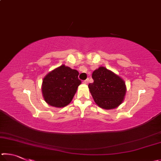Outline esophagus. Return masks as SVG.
<instances>
[{"mask_svg": "<svg viewBox=\"0 0 161 161\" xmlns=\"http://www.w3.org/2000/svg\"><path fill=\"white\" fill-rule=\"evenodd\" d=\"M89 79H86V80H84V81H83V83H84V84H88V83H89Z\"/></svg>", "mask_w": 161, "mask_h": 161, "instance_id": "esophagus-1", "label": "esophagus"}]
</instances>
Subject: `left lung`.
<instances>
[{
    "instance_id": "left-lung-1",
    "label": "left lung",
    "mask_w": 161,
    "mask_h": 161,
    "mask_svg": "<svg viewBox=\"0 0 161 161\" xmlns=\"http://www.w3.org/2000/svg\"><path fill=\"white\" fill-rule=\"evenodd\" d=\"M94 82L89 84V92L97 105L106 110L118 107L124 102L126 86L120 76L104 67L92 73Z\"/></svg>"
}]
</instances>
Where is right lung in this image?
<instances>
[{
	"label": "right lung",
	"mask_w": 161,
	"mask_h": 161,
	"mask_svg": "<svg viewBox=\"0 0 161 161\" xmlns=\"http://www.w3.org/2000/svg\"><path fill=\"white\" fill-rule=\"evenodd\" d=\"M78 75L77 70L64 64L46 75L41 88L45 102L56 108H62L69 104L81 82Z\"/></svg>",
	"instance_id": "obj_1"
}]
</instances>
